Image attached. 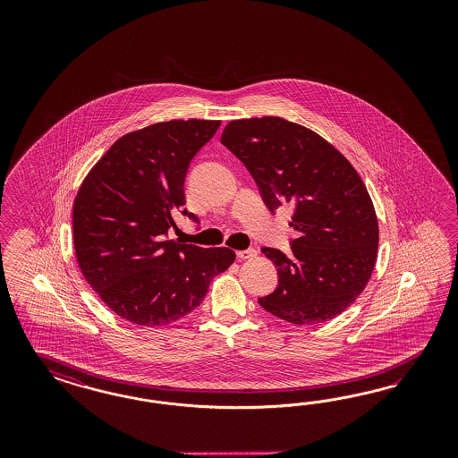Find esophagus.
Wrapping results in <instances>:
<instances>
[{"mask_svg": "<svg viewBox=\"0 0 458 458\" xmlns=\"http://www.w3.org/2000/svg\"><path fill=\"white\" fill-rule=\"evenodd\" d=\"M236 257L240 259V260H247V259H255L257 257V251L253 249L249 250H238L236 251Z\"/></svg>", "mask_w": 458, "mask_h": 458, "instance_id": "34e87169", "label": "esophagus"}]
</instances>
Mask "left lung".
Here are the masks:
<instances>
[{"label":"left lung","instance_id":"1","mask_svg":"<svg viewBox=\"0 0 458 458\" xmlns=\"http://www.w3.org/2000/svg\"><path fill=\"white\" fill-rule=\"evenodd\" d=\"M222 144L247 166L270 211L293 208L291 255L262 250L277 267L278 285L259 304L295 326L344 312L371 278L379 242L358 171L318 132L274 115L228 123Z\"/></svg>","mask_w":458,"mask_h":458}]
</instances>
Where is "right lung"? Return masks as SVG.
Listing matches in <instances>:
<instances>
[{"label": "right lung", "mask_w": 458, "mask_h": 458, "mask_svg": "<svg viewBox=\"0 0 458 458\" xmlns=\"http://www.w3.org/2000/svg\"><path fill=\"white\" fill-rule=\"evenodd\" d=\"M222 121H166L117 139L73 201L77 264L100 301L138 326H166L203 302L235 251L166 240L186 203L190 161ZM182 215L196 220L186 209Z\"/></svg>", "instance_id": "1"}]
</instances>
